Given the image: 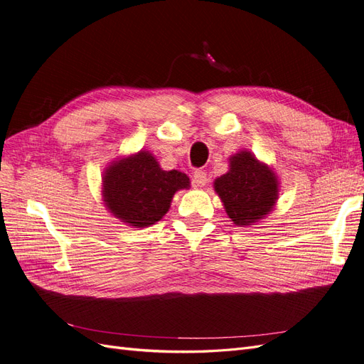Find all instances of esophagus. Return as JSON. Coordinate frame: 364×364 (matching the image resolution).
<instances>
[{"label": "esophagus", "instance_id": "esophagus-1", "mask_svg": "<svg viewBox=\"0 0 364 364\" xmlns=\"http://www.w3.org/2000/svg\"><path fill=\"white\" fill-rule=\"evenodd\" d=\"M208 182L206 173L203 170H196L193 174V185L194 186H205Z\"/></svg>", "mask_w": 364, "mask_h": 364}]
</instances>
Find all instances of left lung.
Masks as SVG:
<instances>
[{
	"mask_svg": "<svg viewBox=\"0 0 364 364\" xmlns=\"http://www.w3.org/2000/svg\"><path fill=\"white\" fill-rule=\"evenodd\" d=\"M278 178L269 165L250 151L229 158V171L214 181L229 218L237 226H249L266 217L278 200Z\"/></svg>",
	"mask_w": 364,
	"mask_h": 364,
	"instance_id": "1",
	"label": "left lung"
}]
</instances>
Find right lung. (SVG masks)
Masks as SVG:
<instances>
[{
  "label": "right lung",
  "instance_id": "right-lung-1",
  "mask_svg": "<svg viewBox=\"0 0 364 364\" xmlns=\"http://www.w3.org/2000/svg\"><path fill=\"white\" fill-rule=\"evenodd\" d=\"M190 188L182 171H165L151 153L114 161L103 174V202L121 222L147 228L167 214L176 191Z\"/></svg>",
  "mask_w": 364,
  "mask_h": 364
}]
</instances>
